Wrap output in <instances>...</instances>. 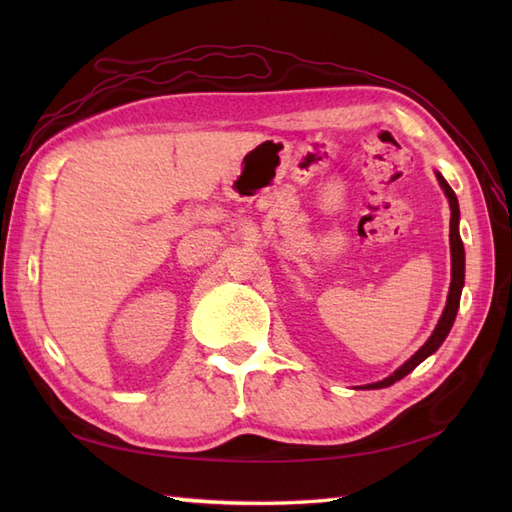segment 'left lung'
I'll list each match as a JSON object with an SVG mask.
<instances>
[{
  "label": "left lung",
  "instance_id": "obj_1",
  "mask_svg": "<svg viewBox=\"0 0 512 512\" xmlns=\"http://www.w3.org/2000/svg\"><path fill=\"white\" fill-rule=\"evenodd\" d=\"M436 178L440 182L444 195L449 198V206H451V235H449V239H451V288H449L447 306H444L442 317L436 325V330H433V334L429 336V341L424 343L405 365H400L394 374L387 376L385 380H378V383L365 385L367 389H383V387L394 385L396 380L405 378L409 372H413V369H416L424 361V358L436 352L438 347L442 345V341L447 339V334L451 332L455 314H458V308H460V295H462V288H464V246H462L460 228H458V224H460V206H458V198H455L453 189L449 187V182L444 180L438 171H436Z\"/></svg>",
  "mask_w": 512,
  "mask_h": 512
}]
</instances>
